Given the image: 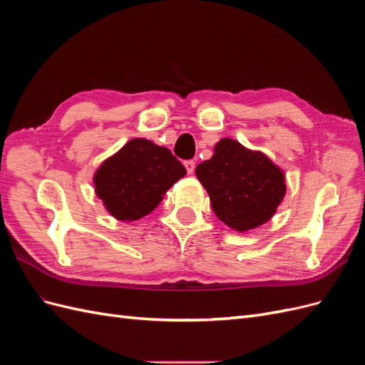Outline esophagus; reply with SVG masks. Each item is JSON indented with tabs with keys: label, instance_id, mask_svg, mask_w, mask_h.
<instances>
[{
	"label": "esophagus",
	"instance_id": "esophagus-1",
	"mask_svg": "<svg viewBox=\"0 0 365 365\" xmlns=\"http://www.w3.org/2000/svg\"><path fill=\"white\" fill-rule=\"evenodd\" d=\"M184 165H185V169H187V173H189V175H192V173L195 172V161H193V160H189V161H185V163H184Z\"/></svg>",
	"mask_w": 365,
	"mask_h": 365
}]
</instances>
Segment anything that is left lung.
<instances>
[{"label":"left lung","mask_w":365,"mask_h":365,"mask_svg":"<svg viewBox=\"0 0 365 365\" xmlns=\"http://www.w3.org/2000/svg\"><path fill=\"white\" fill-rule=\"evenodd\" d=\"M195 173L215 215L239 233L268 222L286 193L284 172L279 165L233 138L217 141L213 157L197 164Z\"/></svg>","instance_id":"left-lung-1"}]
</instances>
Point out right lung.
Wrapping results in <instances>:
<instances>
[{"instance_id": "obj_1", "label": "right lung", "mask_w": 365, "mask_h": 365, "mask_svg": "<svg viewBox=\"0 0 365 365\" xmlns=\"http://www.w3.org/2000/svg\"><path fill=\"white\" fill-rule=\"evenodd\" d=\"M185 173L168 148L134 138L101 164L93 181L108 213L130 222L153 212Z\"/></svg>"}]
</instances>
